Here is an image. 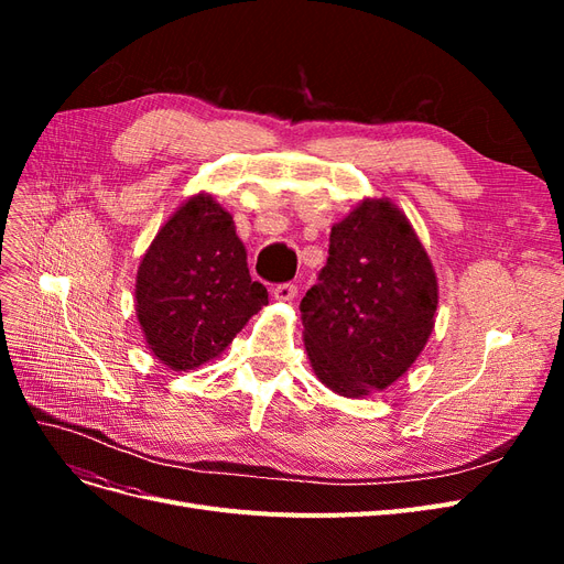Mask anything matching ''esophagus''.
Masks as SVG:
<instances>
[{"label": "esophagus", "mask_w": 564, "mask_h": 564, "mask_svg": "<svg viewBox=\"0 0 564 564\" xmlns=\"http://www.w3.org/2000/svg\"><path fill=\"white\" fill-rule=\"evenodd\" d=\"M299 294V286L292 284V282H284V284H278L275 289H272V299L275 301H294Z\"/></svg>", "instance_id": "34e87169"}]
</instances>
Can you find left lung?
I'll use <instances>...</instances> for the list:
<instances>
[{"instance_id":"left-lung-1","label":"left lung","mask_w":564,"mask_h":564,"mask_svg":"<svg viewBox=\"0 0 564 564\" xmlns=\"http://www.w3.org/2000/svg\"><path fill=\"white\" fill-rule=\"evenodd\" d=\"M437 278L404 212L365 197L332 226L329 259L301 301L315 377L344 398L395 383L435 327Z\"/></svg>"}]
</instances>
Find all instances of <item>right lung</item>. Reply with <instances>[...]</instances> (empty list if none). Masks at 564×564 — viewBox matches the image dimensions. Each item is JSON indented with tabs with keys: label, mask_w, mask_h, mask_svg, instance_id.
<instances>
[{
	"label": "right lung",
	"mask_w": 564,
	"mask_h": 564,
	"mask_svg": "<svg viewBox=\"0 0 564 564\" xmlns=\"http://www.w3.org/2000/svg\"><path fill=\"white\" fill-rule=\"evenodd\" d=\"M268 305L253 282L232 216L207 195L166 218L135 272V317L148 350L174 371L216 360Z\"/></svg>",
	"instance_id": "1"
}]
</instances>
